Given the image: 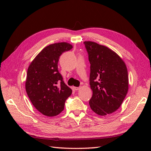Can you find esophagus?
Here are the masks:
<instances>
[{"instance_id": "1", "label": "esophagus", "mask_w": 151, "mask_h": 151, "mask_svg": "<svg viewBox=\"0 0 151 151\" xmlns=\"http://www.w3.org/2000/svg\"><path fill=\"white\" fill-rule=\"evenodd\" d=\"M80 88L81 87H74V89H75V91H78Z\"/></svg>"}]
</instances>
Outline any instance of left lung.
Wrapping results in <instances>:
<instances>
[{"mask_svg":"<svg viewBox=\"0 0 151 151\" xmlns=\"http://www.w3.org/2000/svg\"><path fill=\"white\" fill-rule=\"evenodd\" d=\"M91 64L90 85L93 96L89 101L96 114L105 116L115 112L129 89L127 66L121 57L103 45L84 42Z\"/></svg>","mask_w":151,"mask_h":151,"instance_id":"8db88e82","label":"left lung"}]
</instances>
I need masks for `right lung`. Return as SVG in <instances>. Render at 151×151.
<instances>
[{
    "instance_id": "right-lung-1",
    "label": "right lung",
    "mask_w": 151,
    "mask_h": 151,
    "mask_svg": "<svg viewBox=\"0 0 151 151\" xmlns=\"http://www.w3.org/2000/svg\"><path fill=\"white\" fill-rule=\"evenodd\" d=\"M73 46L67 42L55 43L40 51L27 70L25 87L36 109L47 116H55L64 110L72 90L64 83L58 70L60 56Z\"/></svg>"
}]
</instances>
